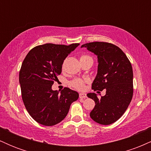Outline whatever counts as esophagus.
<instances>
[{
	"mask_svg": "<svg viewBox=\"0 0 151 151\" xmlns=\"http://www.w3.org/2000/svg\"><path fill=\"white\" fill-rule=\"evenodd\" d=\"M79 98L80 99H85L86 98V94L84 93H79Z\"/></svg>",
	"mask_w": 151,
	"mask_h": 151,
	"instance_id": "obj_1",
	"label": "esophagus"
}]
</instances>
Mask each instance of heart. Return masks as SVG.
I'll return each mask as SVG.
<instances>
[{
  "label": "heart",
  "instance_id": "1",
  "mask_svg": "<svg viewBox=\"0 0 151 151\" xmlns=\"http://www.w3.org/2000/svg\"><path fill=\"white\" fill-rule=\"evenodd\" d=\"M91 58L90 57L87 56V55H82V56L80 58V60H85V59H89ZM88 80L87 79H74L70 82L71 86H73L74 88L77 89L78 90H81L84 89V84L86 82H87Z\"/></svg>",
  "mask_w": 151,
  "mask_h": 151
}]
</instances>
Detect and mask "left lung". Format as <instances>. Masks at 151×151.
<instances>
[{
    "label": "left lung",
    "mask_w": 151,
    "mask_h": 151,
    "mask_svg": "<svg viewBox=\"0 0 151 151\" xmlns=\"http://www.w3.org/2000/svg\"><path fill=\"white\" fill-rule=\"evenodd\" d=\"M97 56V74L92 89H106L105 96L98 99L95 93L87 96L95 102L90 117L102 125L116 122L125 113L133 97V69L125 53L111 43L93 42L82 45ZM98 92V91H97Z\"/></svg>",
    "instance_id": "obj_1"
}]
</instances>
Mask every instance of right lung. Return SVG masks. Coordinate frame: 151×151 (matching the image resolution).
Returning <instances> with one entry per match:
<instances>
[{
  "label": "right lung",
  "instance_id": "1",
  "mask_svg": "<svg viewBox=\"0 0 151 151\" xmlns=\"http://www.w3.org/2000/svg\"><path fill=\"white\" fill-rule=\"evenodd\" d=\"M79 45L47 43L36 46L22 62L19 73L22 101L31 117L42 125L51 126L61 122L71 104L79 98V93L70 88L60 92L52 89L61 74L64 60Z\"/></svg>",
  "mask_w": 151,
  "mask_h": 151
}]
</instances>
